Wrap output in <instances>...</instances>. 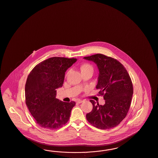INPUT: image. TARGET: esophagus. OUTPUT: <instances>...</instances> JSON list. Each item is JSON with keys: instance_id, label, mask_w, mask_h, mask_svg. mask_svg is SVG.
I'll return each mask as SVG.
<instances>
[{"instance_id": "34e87169", "label": "esophagus", "mask_w": 158, "mask_h": 158, "mask_svg": "<svg viewBox=\"0 0 158 158\" xmlns=\"http://www.w3.org/2000/svg\"><path fill=\"white\" fill-rule=\"evenodd\" d=\"M77 103H81L82 102H83V101H82V100H81V99H78V100H77Z\"/></svg>"}]
</instances>
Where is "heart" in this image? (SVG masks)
<instances>
[{
    "mask_svg": "<svg viewBox=\"0 0 158 158\" xmlns=\"http://www.w3.org/2000/svg\"><path fill=\"white\" fill-rule=\"evenodd\" d=\"M81 70L82 73H84V72H94V68L92 66V64H90V63H85L82 64V65L81 66ZM69 71H68L66 73V76L69 74Z\"/></svg>",
    "mask_w": 158,
    "mask_h": 158,
    "instance_id": "b5f03b06",
    "label": "heart"
}]
</instances>
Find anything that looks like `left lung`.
Returning a JSON list of instances; mask_svg holds the SVG:
<instances>
[{
	"label": "left lung",
	"mask_w": 158,
	"mask_h": 158,
	"mask_svg": "<svg viewBox=\"0 0 158 158\" xmlns=\"http://www.w3.org/2000/svg\"><path fill=\"white\" fill-rule=\"evenodd\" d=\"M84 59L97 64L99 74L96 88L105 100L104 105L90 100L93 109L86 114V119L98 129L114 127L125 119L131 106L133 93L131 77L124 66L113 57L98 53Z\"/></svg>",
	"instance_id": "8db88e82"
}]
</instances>
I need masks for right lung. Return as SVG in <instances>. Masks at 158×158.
<instances>
[{
  "instance_id": "obj_1",
  "label": "right lung",
  "mask_w": 158,
  "mask_h": 158,
  "mask_svg": "<svg viewBox=\"0 0 158 158\" xmlns=\"http://www.w3.org/2000/svg\"><path fill=\"white\" fill-rule=\"evenodd\" d=\"M76 61L75 58L52 57L38 63L27 76L26 104L40 127L56 129L69 119L76 103L56 99V89L63 86L65 72Z\"/></svg>"
}]
</instances>
